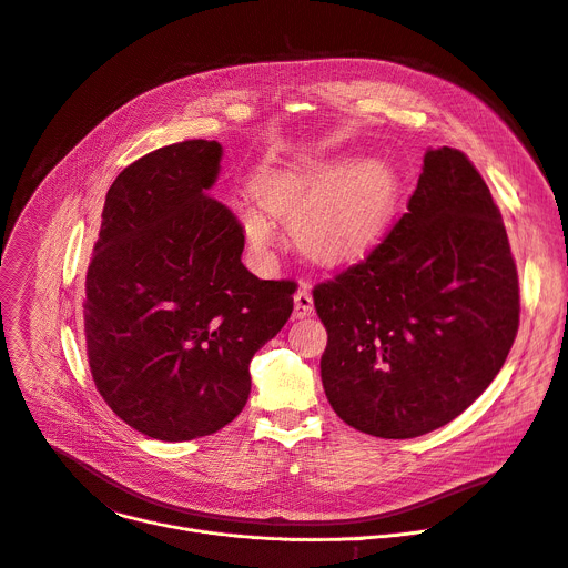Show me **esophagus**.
I'll return each mask as SVG.
<instances>
[{
	"instance_id": "obj_1",
	"label": "esophagus",
	"mask_w": 568,
	"mask_h": 568,
	"mask_svg": "<svg viewBox=\"0 0 568 568\" xmlns=\"http://www.w3.org/2000/svg\"><path fill=\"white\" fill-rule=\"evenodd\" d=\"M313 294L308 290V285H301L294 294V317L296 320H304L313 315Z\"/></svg>"
}]
</instances>
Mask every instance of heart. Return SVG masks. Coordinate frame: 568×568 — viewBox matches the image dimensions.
Wrapping results in <instances>:
<instances>
[{"label": "heart", "mask_w": 568, "mask_h": 568, "mask_svg": "<svg viewBox=\"0 0 568 568\" xmlns=\"http://www.w3.org/2000/svg\"><path fill=\"white\" fill-rule=\"evenodd\" d=\"M253 192L271 216L292 223L294 240L308 257L322 264H345L384 237L397 180L382 160L308 155L260 171ZM261 211L255 205L242 210L244 231L257 246L274 237V223Z\"/></svg>", "instance_id": "heart-1"}]
</instances>
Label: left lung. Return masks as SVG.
<instances>
[{"instance_id":"left-lung-1","label":"left lung","mask_w":568,"mask_h":568,"mask_svg":"<svg viewBox=\"0 0 568 568\" xmlns=\"http://www.w3.org/2000/svg\"><path fill=\"white\" fill-rule=\"evenodd\" d=\"M322 386L349 427L415 438L496 379L518 331L500 210L457 148H429L408 212L365 262L313 290Z\"/></svg>"}]
</instances>
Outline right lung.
Wrapping results in <instances>:
<instances>
[{"instance_id": "obj_1", "label": "right lung", "mask_w": 568, "mask_h": 568, "mask_svg": "<svg viewBox=\"0 0 568 568\" xmlns=\"http://www.w3.org/2000/svg\"><path fill=\"white\" fill-rule=\"evenodd\" d=\"M221 158L219 141L189 139L130 164L106 192L87 274L95 388L158 440L233 423L251 393V358L294 308L296 285L253 276L240 221L210 199Z\"/></svg>"}]
</instances>
